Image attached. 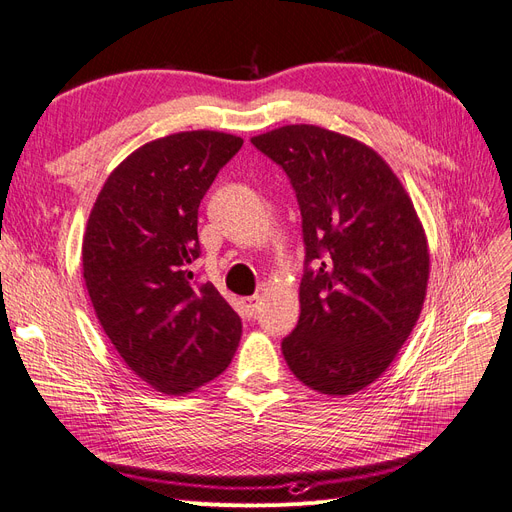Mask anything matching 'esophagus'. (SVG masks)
<instances>
[{
    "label": "esophagus",
    "mask_w": 512,
    "mask_h": 512,
    "mask_svg": "<svg viewBox=\"0 0 512 512\" xmlns=\"http://www.w3.org/2000/svg\"><path fill=\"white\" fill-rule=\"evenodd\" d=\"M258 301H260L258 294H254V297H245V299L241 301V303H243V314H245V318H254V316H256Z\"/></svg>",
    "instance_id": "obj_1"
}]
</instances>
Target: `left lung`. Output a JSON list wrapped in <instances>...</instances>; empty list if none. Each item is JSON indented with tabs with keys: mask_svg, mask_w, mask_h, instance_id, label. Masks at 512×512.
<instances>
[{
	"mask_svg": "<svg viewBox=\"0 0 512 512\" xmlns=\"http://www.w3.org/2000/svg\"><path fill=\"white\" fill-rule=\"evenodd\" d=\"M252 143L284 168L303 218L301 316L284 359L309 389L352 395L389 369L421 316L423 224L391 166L356 138L294 123Z\"/></svg>",
	"mask_w": 512,
	"mask_h": 512,
	"instance_id": "8db88e82",
	"label": "left lung"
}]
</instances>
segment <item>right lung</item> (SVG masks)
Wrapping results in <instances>:
<instances>
[{
    "mask_svg": "<svg viewBox=\"0 0 512 512\" xmlns=\"http://www.w3.org/2000/svg\"><path fill=\"white\" fill-rule=\"evenodd\" d=\"M243 138L192 130L132 151L89 213L83 277L106 337L153 389L183 395L220 376L241 318L213 284L194 286L200 200Z\"/></svg>",
    "mask_w": 512,
    "mask_h": 512,
    "instance_id": "1",
    "label": "right lung"
}]
</instances>
